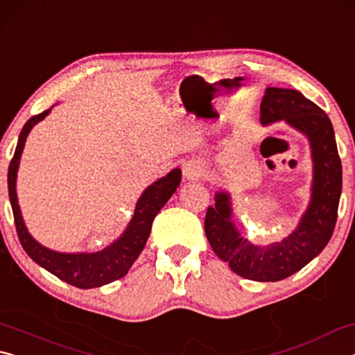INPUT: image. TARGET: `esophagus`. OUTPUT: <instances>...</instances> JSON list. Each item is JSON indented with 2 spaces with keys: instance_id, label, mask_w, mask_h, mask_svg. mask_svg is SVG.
I'll use <instances>...</instances> for the list:
<instances>
[{
  "instance_id": "obj_1",
  "label": "esophagus",
  "mask_w": 355,
  "mask_h": 355,
  "mask_svg": "<svg viewBox=\"0 0 355 355\" xmlns=\"http://www.w3.org/2000/svg\"><path fill=\"white\" fill-rule=\"evenodd\" d=\"M203 164L199 159H189L183 164V175L188 180H197L203 175Z\"/></svg>"
}]
</instances>
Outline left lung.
I'll list each match as a JSON object with an SVG mask.
<instances>
[{"label":"left lung","instance_id":"8db88e82","mask_svg":"<svg viewBox=\"0 0 355 355\" xmlns=\"http://www.w3.org/2000/svg\"><path fill=\"white\" fill-rule=\"evenodd\" d=\"M260 114L261 125L282 120L307 136L313 161L307 211L290 236L257 245L241 236L232 220L230 194L219 191L214 194V207H208L205 235L214 254L227 261L233 272L255 282H279L320 255L332 236L341 194V159L327 114L300 92L268 87Z\"/></svg>","mask_w":355,"mask_h":355}]
</instances>
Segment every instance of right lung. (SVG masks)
I'll use <instances>...</instances> for the list:
<instances>
[{
  "label": "right lung",
  "instance_id": "add662e5",
  "mask_svg": "<svg viewBox=\"0 0 355 355\" xmlns=\"http://www.w3.org/2000/svg\"><path fill=\"white\" fill-rule=\"evenodd\" d=\"M50 111L51 107L31 117L25 123L19 142H17L14 158H12L9 164L8 188L12 211H14L17 235H19L20 243L26 254L39 266L45 268L46 271L55 274L56 277L76 288H83V290L103 286L114 280L122 279L130 271V268L133 266L136 258L139 257L144 245L147 243L155 216L166 205V202L171 199L173 192L177 191L180 182H182V171H171L166 177L156 180L155 183L150 184L142 192V196L136 203L133 219L130 220L122 236L117 238L116 241L103 250L92 252V254H86V252H83V254H64V252L48 249L35 241L31 233L28 232L25 220L21 218L15 186L23 147H25L29 131L33 130L35 123L44 120Z\"/></svg>",
  "mask_w": 355,
  "mask_h": 355
}]
</instances>
